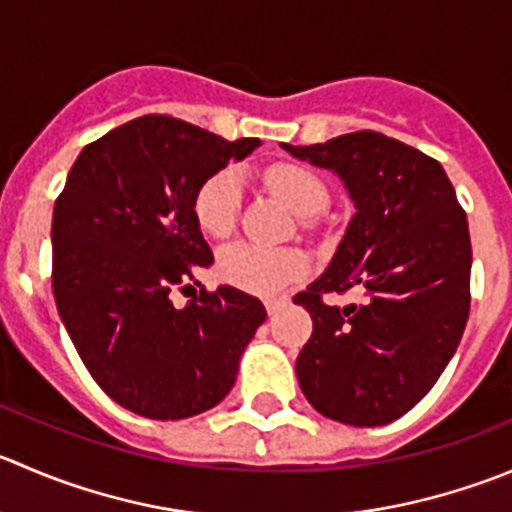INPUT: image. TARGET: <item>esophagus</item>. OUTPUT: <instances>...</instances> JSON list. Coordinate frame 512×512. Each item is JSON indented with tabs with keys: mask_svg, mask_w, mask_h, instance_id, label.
I'll return each instance as SVG.
<instances>
[{
	"mask_svg": "<svg viewBox=\"0 0 512 512\" xmlns=\"http://www.w3.org/2000/svg\"><path fill=\"white\" fill-rule=\"evenodd\" d=\"M285 305H287L285 297H270V300H265L267 315H277V312H280Z\"/></svg>",
	"mask_w": 512,
	"mask_h": 512,
	"instance_id": "esophagus-1",
	"label": "esophagus"
}]
</instances>
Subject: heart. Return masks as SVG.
I'll list each match as a JSON object with an SVG mask.
<instances>
[{
    "label": "heart",
    "mask_w": 512,
    "mask_h": 512,
    "mask_svg": "<svg viewBox=\"0 0 512 512\" xmlns=\"http://www.w3.org/2000/svg\"><path fill=\"white\" fill-rule=\"evenodd\" d=\"M265 182L297 215H312L327 200L325 182L307 167L275 165L265 172ZM240 202L242 180L237 170L225 167L212 172L192 197L197 227L210 237H227L235 230ZM307 270L310 262L300 250H277L255 242H235L217 255V272L222 280L252 295H277L287 285L302 280Z\"/></svg>",
    "instance_id": "obj_1"
}]
</instances>
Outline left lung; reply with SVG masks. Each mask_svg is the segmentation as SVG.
Segmentation results:
<instances>
[{
  "mask_svg": "<svg viewBox=\"0 0 512 512\" xmlns=\"http://www.w3.org/2000/svg\"><path fill=\"white\" fill-rule=\"evenodd\" d=\"M290 155L335 170L355 215L330 267L297 292L312 337L297 380L312 408L357 428L398 420L430 393L470 312V232L443 165L380 132L360 130ZM366 290L362 306L327 291Z\"/></svg>",
  "mask_w": 512,
  "mask_h": 512,
  "instance_id": "8db88e82",
  "label": "left lung"
}]
</instances>
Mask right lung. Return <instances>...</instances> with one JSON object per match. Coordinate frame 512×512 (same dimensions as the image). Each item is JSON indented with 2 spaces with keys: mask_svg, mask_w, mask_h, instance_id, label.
I'll list each match as a JSON object with an SVG mask.
<instances>
[{
  "mask_svg": "<svg viewBox=\"0 0 512 512\" xmlns=\"http://www.w3.org/2000/svg\"><path fill=\"white\" fill-rule=\"evenodd\" d=\"M255 147L257 137L227 142L145 114L84 147L54 202L59 317L94 382L132 413L182 420L215 408L265 322V305L230 285L172 305L215 260L192 215L195 190Z\"/></svg>",
  "mask_w": 512,
  "mask_h": 512,
  "instance_id": "add662e5",
  "label": "right lung"
}]
</instances>
